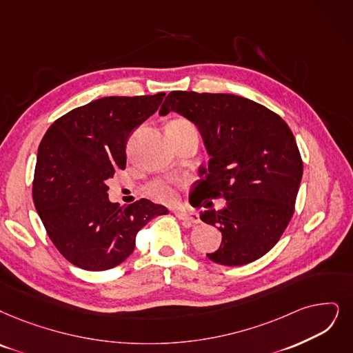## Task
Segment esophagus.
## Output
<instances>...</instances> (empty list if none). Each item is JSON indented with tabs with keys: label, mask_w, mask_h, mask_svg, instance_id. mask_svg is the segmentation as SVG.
I'll list each match as a JSON object with an SVG mask.
<instances>
[{
	"label": "esophagus",
	"mask_w": 353,
	"mask_h": 353,
	"mask_svg": "<svg viewBox=\"0 0 353 353\" xmlns=\"http://www.w3.org/2000/svg\"><path fill=\"white\" fill-rule=\"evenodd\" d=\"M174 214H175L179 220H182V221L190 224V225H191V224L200 223L199 214H196V213H191V211H187V210H174Z\"/></svg>",
	"instance_id": "1"
}]
</instances>
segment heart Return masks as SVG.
<instances>
[{"mask_svg":"<svg viewBox=\"0 0 353 353\" xmlns=\"http://www.w3.org/2000/svg\"><path fill=\"white\" fill-rule=\"evenodd\" d=\"M169 125H175V128H179L182 130H195L194 124L190 123L188 120H184V119L174 120V121L169 123ZM146 194L150 196V199L157 200V201H162V203L172 201V199H174V182L169 181V179L153 181L152 184L148 185Z\"/></svg>","mask_w":353,"mask_h":353,"instance_id":"1","label":"heart"}]
</instances>
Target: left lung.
<instances>
[{"mask_svg": "<svg viewBox=\"0 0 353 353\" xmlns=\"http://www.w3.org/2000/svg\"><path fill=\"white\" fill-rule=\"evenodd\" d=\"M175 111L200 130L210 157L190 195L200 219L217 225L221 245L207 258L246 265L270 252L294 214L303 161L288 124L270 108L233 94L172 91L159 114ZM224 198L214 210L210 199Z\"/></svg>", "mask_w": 353, "mask_h": 353, "instance_id": "1", "label": "left lung"}]
</instances>
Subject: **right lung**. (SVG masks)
I'll return each mask as SVG.
<instances>
[{"label":"right lung","instance_id":"obj_1","mask_svg":"<svg viewBox=\"0 0 353 353\" xmlns=\"http://www.w3.org/2000/svg\"><path fill=\"white\" fill-rule=\"evenodd\" d=\"M163 97L100 98L66 112L41 139L33 201L50 241L72 265L111 270L132 255L137 232L168 213L145 199L123 207L107 194V179L125 168L130 133L158 110Z\"/></svg>","mask_w":353,"mask_h":353}]
</instances>
